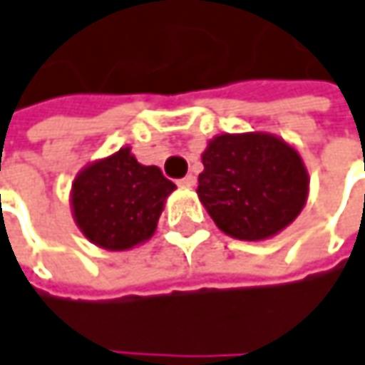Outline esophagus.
<instances>
[{
  "label": "esophagus",
  "mask_w": 365,
  "mask_h": 365,
  "mask_svg": "<svg viewBox=\"0 0 365 365\" xmlns=\"http://www.w3.org/2000/svg\"><path fill=\"white\" fill-rule=\"evenodd\" d=\"M180 185L182 187H194L196 185V178L194 175H185L183 180H180Z\"/></svg>",
  "instance_id": "esophagus-1"
}]
</instances>
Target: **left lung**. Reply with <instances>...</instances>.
<instances>
[{"label":"left lung","instance_id":"obj_1","mask_svg":"<svg viewBox=\"0 0 365 365\" xmlns=\"http://www.w3.org/2000/svg\"><path fill=\"white\" fill-rule=\"evenodd\" d=\"M198 198L215 225L236 240H267L288 227L309 196L299 150L265 131L221 133L202 152Z\"/></svg>","mask_w":365,"mask_h":365}]
</instances>
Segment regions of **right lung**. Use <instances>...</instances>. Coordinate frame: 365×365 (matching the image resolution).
Returning <instances> with one entry per match:
<instances>
[{
  "label": "right lung",
  "mask_w": 365,
  "mask_h": 365,
  "mask_svg": "<svg viewBox=\"0 0 365 365\" xmlns=\"http://www.w3.org/2000/svg\"><path fill=\"white\" fill-rule=\"evenodd\" d=\"M175 190L154 165H142L131 148L83 167L71 187V209L85 238L106 250H129L156 232L167 196Z\"/></svg>",
  "instance_id": "1"
}]
</instances>
